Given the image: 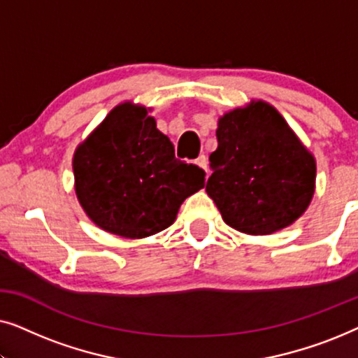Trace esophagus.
I'll return each instance as SVG.
<instances>
[{
    "instance_id": "34e87169",
    "label": "esophagus",
    "mask_w": 358,
    "mask_h": 358,
    "mask_svg": "<svg viewBox=\"0 0 358 358\" xmlns=\"http://www.w3.org/2000/svg\"><path fill=\"white\" fill-rule=\"evenodd\" d=\"M195 164H197L199 168H202V169L205 171V174L208 176V163H207V158H205L203 155H202V156H199V158L195 159Z\"/></svg>"
}]
</instances>
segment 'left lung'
<instances>
[{
    "instance_id": "8db88e82",
    "label": "left lung",
    "mask_w": 358,
    "mask_h": 358,
    "mask_svg": "<svg viewBox=\"0 0 358 358\" xmlns=\"http://www.w3.org/2000/svg\"><path fill=\"white\" fill-rule=\"evenodd\" d=\"M207 194L223 222L266 236L290 227L310 207L316 159L275 107L251 99L218 119Z\"/></svg>"
}]
</instances>
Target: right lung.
Returning a JSON list of instances; mask_svg holds the SVG:
<instances>
[{
	"label": "right lung",
	"instance_id": "obj_1",
	"mask_svg": "<svg viewBox=\"0 0 358 358\" xmlns=\"http://www.w3.org/2000/svg\"><path fill=\"white\" fill-rule=\"evenodd\" d=\"M151 107L124 101L76 146L78 202L96 227L141 239L174 223L180 205L205 185V173L176 159Z\"/></svg>",
	"mask_w": 358,
	"mask_h": 358
}]
</instances>
